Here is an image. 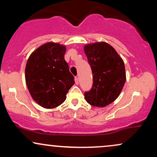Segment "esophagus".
Here are the masks:
<instances>
[{
  "instance_id": "esophagus-1",
  "label": "esophagus",
  "mask_w": 157,
  "mask_h": 157,
  "mask_svg": "<svg viewBox=\"0 0 157 157\" xmlns=\"http://www.w3.org/2000/svg\"><path fill=\"white\" fill-rule=\"evenodd\" d=\"M75 83H76L77 85H78V83H79V79H78V77H75Z\"/></svg>"
}]
</instances>
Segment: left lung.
Listing matches in <instances>:
<instances>
[{
	"label": "left lung",
	"instance_id": "left-lung-1",
	"mask_svg": "<svg viewBox=\"0 0 157 157\" xmlns=\"http://www.w3.org/2000/svg\"><path fill=\"white\" fill-rule=\"evenodd\" d=\"M84 52L93 74V85L84 94L90 105L105 107L113 102L125 82V65L112 46L105 42L84 46Z\"/></svg>",
	"mask_w": 157,
	"mask_h": 157
}]
</instances>
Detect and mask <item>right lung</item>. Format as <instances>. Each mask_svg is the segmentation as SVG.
Here are the masks:
<instances>
[{"mask_svg": "<svg viewBox=\"0 0 157 157\" xmlns=\"http://www.w3.org/2000/svg\"><path fill=\"white\" fill-rule=\"evenodd\" d=\"M66 50L63 45L47 43L32 52L27 60V88L33 100L46 109L62 104L75 82L64 59Z\"/></svg>", "mask_w": 157, "mask_h": 157, "instance_id": "1", "label": "right lung"}]
</instances>
